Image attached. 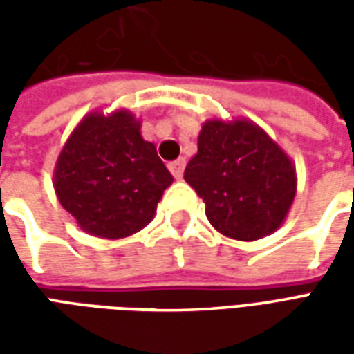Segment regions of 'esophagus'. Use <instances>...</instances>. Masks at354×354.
Returning a JSON list of instances; mask_svg holds the SVG:
<instances>
[{"instance_id": "esophagus-1", "label": "esophagus", "mask_w": 354, "mask_h": 354, "mask_svg": "<svg viewBox=\"0 0 354 354\" xmlns=\"http://www.w3.org/2000/svg\"><path fill=\"white\" fill-rule=\"evenodd\" d=\"M169 169H170V172H172V176L176 178V180H180V178H182V174H184L185 161L184 159H176V161L170 162Z\"/></svg>"}]
</instances>
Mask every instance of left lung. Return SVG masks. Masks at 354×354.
<instances>
[{
  "instance_id": "obj_1",
  "label": "left lung",
  "mask_w": 354,
  "mask_h": 354,
  "mask_svg": "<svg viewBox=\"0 0 354 354\" xmlns=\"http://www.w3.org/2000/svg\"><path fill=\"white\" fill-rule=\"evenodd\" d=\"M185 167L212 227L237 241H258L281 227L296 197V167L248 119H208Z\"/></svg>"
}]
</instances>
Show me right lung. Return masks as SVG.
Returning a JSON list of instances; mask_svg holds the SVG:
<instances>
[{
  "label": "right lung",
  "mask_w": 354,
  "mask_h": 354,
  "mask_svg": "<svg viewBox=\"0 0 354 354\" xmlns=\"http://www.w3.org/2000/svg\"><path fill=\"white\" fill-rule=\"evenodd\" d=\"M127 109L93 111L66 140L55 167V192L81 230L123 239L153 220L162 192L172 184L151 142Z\"/></svg>",
  "instance_id": "1"
}]
</instances>
